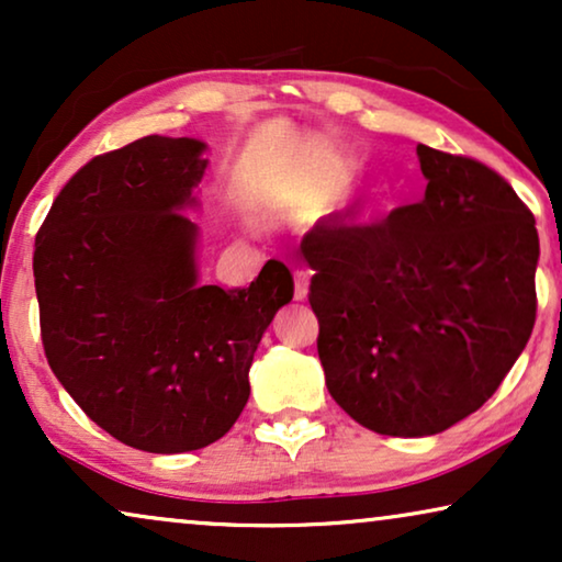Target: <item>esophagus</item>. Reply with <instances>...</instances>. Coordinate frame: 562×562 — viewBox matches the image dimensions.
I'll return each instance as SVG.
<instances>
[{
  "label": "esophagus",
  "instance_id": "obj_1",
  "mask_svg": "<svg viewBox=\"0 0 562 562\" xmlns=\"http://www.w3.org/2000/svg\"><path fill=\"white\" fill-rule=\"evenodd\" d=\"M294 281H296L294 299H296V302H304L306 294H310V273H306V271H296V273H294Z\"/></svg>",
  "mask_w": 562,
  "mask_h": 562
}]
</instances>
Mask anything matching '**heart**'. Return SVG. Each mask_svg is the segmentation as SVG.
<instances>
[{
  "label": "heart",
  "instance_id": "1",
  "mask_svg": "<svg viewBox=\"0 0 562 562\" xmlns=\"http://www.w3.org/2000/svg\"><path fill=\"white\" fill-rule=\"evenodd\" d=\"M345 171L342 168H310V171L299 173L294 181L289 183L286 196L294 204H319L327 202L337 189L342 187Z\"/></svg>",
  "mask_w": 562,
  "mask_h": 562
}]
</instances>
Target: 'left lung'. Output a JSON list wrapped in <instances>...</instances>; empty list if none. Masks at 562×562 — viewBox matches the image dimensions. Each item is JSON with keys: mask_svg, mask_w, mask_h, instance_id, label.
<instances>
[{"mask_svg": "<svg viewBox=\"0 0 562 562\" xmlns=\"http://www.w3.org/2000/svg\"><path fill=\"white\" fill-rule=\"evenodd\" d=\"M425 199L319 227L302 252L327 391L358 425L427 437L494 396L532 335L540 237L479 160L417 145Z\"/></svg>", "mask_w": 562, "mask_h": 562, "instance_id": "8db88e82", "label": "left lung"}]
</instances>
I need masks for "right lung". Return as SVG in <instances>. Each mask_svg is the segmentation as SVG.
<instances>
[{"mask_svg":"<svg viewBox=\"0 0 562 562\" xmlns=\"http://www.w3.org/2000/svg\"><path fill=\"white\" fill-rule=\"evenodd\" d=\"M206 145L148 135L91 158L35 237V294L50 371L83 414L145 452H189L248 404L258 342L294 296L268 260L245 289L202 286L196 206Z\"/></svg>","mask_w":562,"mask_h":562,"instance_id":"add662e5","label":"right lung"}]
</instances>
